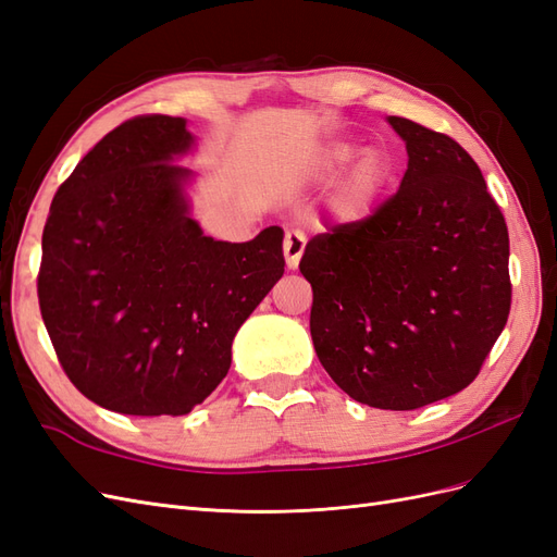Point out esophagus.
<instances>
[{
    "mask_svg": "<svg viewBox=\"0 0 557 557\" xmlns=\"http://www.w3.org/2000/svg\"><path fill=\"white\" fill-rule=\"evenodd\" d=\"M305 246H307L305 232H299V230L285 232L283 256H285V264H288V269H297L299 267V260H301V256H305Z\"/></svg>",
    "mask_w": 557,
    "mask_h": 557,
    "instance_id": "1",
    "label": "esophagus"
}]
</instances>
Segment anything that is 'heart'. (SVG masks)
I'll return each mask as SVG.
<instances>
[{
    "label": "heart",
    "instance_id": "obj_1",
    "mask_svg": "<svg viewBox=\"0 0 557 557\" xmlns=\"http://www.w3.org/2000/svg\"><path fill=\"white\" fill-rule=\"evenodd\" d=\"M346 165L349 170L342 176L334 193V213L342 221L356 223L372 215L383 197L391 193L397 178V164L381 148L360 150L356 141L334 139L318 150L311 172L318 181H332L344 172Z\"/></svg>",
    "mask_w": 557,
    "mask_h": 557
}]
</instances>
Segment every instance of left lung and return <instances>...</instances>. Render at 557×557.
<instances>
[{
  "instance_id": "obj_1",
  "label": "left lung",
  "mask_w": 557,
  "mask_h": 557,
  "mask_svg": "<svg viewBox=\"0 0 557 557\" xmlns=\"http://www.w3.org/2000/svg\"><path fill=\"white\" fill-rule=\"evenodd\" d=\"M387 123L409 156L399 190L313 237L299 272L332 381L367 407L411 411L474 381L507 325L509 232L458 141L407 117Z\"/></svg>"
}]
</instances>
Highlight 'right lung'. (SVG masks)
I'll return each instance as SVG.
<instances>
[{
	"instance_id": "1",
	"label": "right lung",
	"mask_w": 557,
	"mask_h": 557,
	"mask_svg": "<svg viewBox=\"0 0 557 557\" xmlns=\"http://www.w3.org/2000/svg\"><path fill=\"white\" fill-rule=\"evenodd\" d=\"M185 117L139 115L83 158L50 205L39 307L64 374L99 407L185 416L227 374L234 334L283 276V230L215 242L176 164Z\"/></svg>"
}]
</instances>
